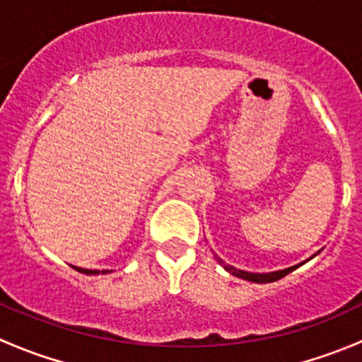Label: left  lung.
Here are the masks:
<instances>
[{
	"label": "left lung",
	"instance_id": "left-lung-1",
	"mask_svg": "<svg viewBox=\"0 0 362 362\" xmlns=\"http://www.w3.org/2000/svg\"><path fill=\"white\" fill-rule=\"evenodd\" d=\"M319 252H320V250H319ZM319 252H317V254H319ZM317 254H313L312 257H308V259H306V261H310V259H313V257H315ZM214 255H215V259H217L218 264H221L222 268L226 269V272H229V273H231V275L238 276V279L249 280V282H255V284H269V282H276V280L284 279V276L289 275L291 272H294L296 268H299V266H303V264H305V262H306V261H303V262H299V264L291 266V268L279 269V272H269V273H252V272H245V269H238V268H235V266H231V264H226V262L222 261V259L218 257L217 254H214Z\"/></svg>",
	"mask_w": 362,
	"mask_h": 362
}]
</instances>
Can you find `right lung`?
Instances as JSON below:
<instances>
[{
  "label": "right lung",
  "instance_id": "add662e5",
  "mask_svg": "<svg viewBox=\"0 0 362 362\" xmlns=\"http://www.w3.org/2000/svg\"><path fill=\"white\" fill-rule=\"evenodd\" d=\"M73 268H75L78 273H86V275H100V273H110L108 269H103V272H100V269H86V268H78V266H73Z\"/></svg>",
  "mask_w": 362,
  "mask_h": 362
}]
</instances>
